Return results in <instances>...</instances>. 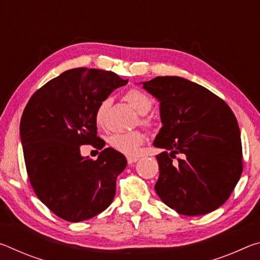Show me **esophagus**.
<instances>
[{
    "mask_svg": "<svg viewBox=\"0 0 260 260\" xmlns=\"http://www.w3.org/2000/svg\"><path fill=\"white\" fill-rule=\"evenodd\" d=\"M139 160V157H127V161H128V164H134V162H136Z\"/></svg>",
    "mask_w": 260,
    "mask_h": 260,
    "instance_id": "esophagus-1",
    "label": "esophagus"
}]
</instances>
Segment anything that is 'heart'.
<instances>
[{"instance_id":"b5f03b06","label":"heart","mask_w":260,"mask_h":260,"mask_svg":"<svg viewBox=\"0 0 260 260\" xmlns=\"http://www.w3.org/2000/svg\"><path fill=\"white\" fill-rule=\"evenodd\" d=\"M125 100L136 110V112L142 114L141 116V122L144 125H148L149 120L147 118H144L143 114L148 113L149 110L151 109V99L146 93H143L142 90L132 88L125 94ZM109 104L110 100L105 99L98 105V108L95 110L94 118L95 122L99 126L103 125ZM108 142L110 147L114 149V150L126 153V155H134V153L138 152L139 147L144 142V135L139 131L128 132V133H114L109 136Z\"/></svg>"}]
</instances>
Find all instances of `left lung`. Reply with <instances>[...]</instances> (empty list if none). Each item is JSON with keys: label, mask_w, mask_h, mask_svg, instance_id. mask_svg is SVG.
<instances>
[{"label": "left lung", "mask_w": 260, "mask_h": 260, "mask_svg": "<svg viewBox=\"0 0 260 260\" xmlns=\"http://www.w3.org/2000/svg\"><path fill=\"white\" fill-rule=\"evenodd\" d=\"M141 83L160 103L162 127L153 141L164 149L156 157L157 195L183 215L217 210L243 170L234 113L212 91L181 77H156Z\"/></svg>", "instance_id": "obj_1"}]
</instances>
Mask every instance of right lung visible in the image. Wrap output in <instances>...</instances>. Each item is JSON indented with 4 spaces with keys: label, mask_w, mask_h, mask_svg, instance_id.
Instances as JSON below:
<instances>
[{
    "label": "right lung",
    "mask_w": 260,
    "mask_h": 260,
    "mask_svg": "<svg viewBox=\"0 0 260 260\" xmlns=\"http://www.w3.org/2000/svg\"><path fill=\"white\" fill-rule=\"evenodd\" d=\"M127 82L111 71L72 69L35 91L24 110L20 141L29 182L39 200L67 221L93 218L114 199L126 157L105 148L93 160L81 156L80 147L105 146L95 110Z\"/></svg>",
    "instance_id": "obj_1"
}]
</instances>
